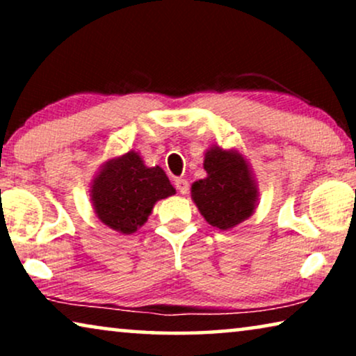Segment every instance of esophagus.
<instances>
[{
    "label": "esophagus",
    "instance_id": "esophagus-1",
    "mask_svg": "<svg viewBox=\"0 0 356 356\" xmlns=\"http://www.w3.org/2000/svg\"><path fill=\"white\" fill-rule=\"evenodd\" d=\"M175 188L181 194H186L189 191V183L184 178H177L175 179Z\"/></svg>",
    "mask_w": 356,
    "mask_h": 356
}]
</instances>
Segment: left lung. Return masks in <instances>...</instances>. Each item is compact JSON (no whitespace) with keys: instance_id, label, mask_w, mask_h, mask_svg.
Here are the masks:
<instances>
[{"instance_id":"1","label":"left lung","mask_w":356,"mask_h":356,"mask_svg":"<svg viewBox=\"0 0 356 356\" xmlns=\"http://www.w3.org/2000/svg\"><path fill=\"white\" fill-rule=\"evenodd\" d=\"M204 170L207 177L193 183L191 197L206 222L230 230L250 218L259 191L245 155L212 145L204 154Z\"/></svg>"}]
</instances>
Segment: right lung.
I'll list each match as a JSON object with an SVG mask.
<instances>
[{
  "instance_id": "obj_1",
  "label": "right lung",
  "mask_w": 356,
  "mask_h": 356,
  "mask_svg": "<svg viewBox=\"0 0 356 356\" xmlns=\"http://www.w3.org/2000/svg\"><path fill=\"white\" fill-rule=\"evenodd\" d=\"M175 193L163 170L159 165L145 167L134 150L106 160L90 184V201L99 220L123 235L138 232L155 202Z\"/></svg>"
}]
</instances>
